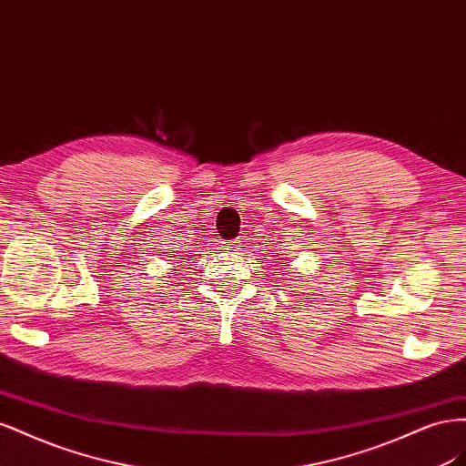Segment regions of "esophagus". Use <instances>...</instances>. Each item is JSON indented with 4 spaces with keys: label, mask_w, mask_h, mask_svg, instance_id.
<instances>
[{
    "label": "esophagus",
    "mask_w": 466,
    "mask_h": 466,
    "mask_svg": "<svg viewBox=\"0 0 466 466\" xmlns=\"http://www.w3.org/2000/svg\"><path fill=\"white\" fill-rule=\"evenodd\" d=\"M225 248H228V250H238V248H241V241H231V243L225 245Z\"/></svg>",
    "instance_id": "1"
}]
</instances>
